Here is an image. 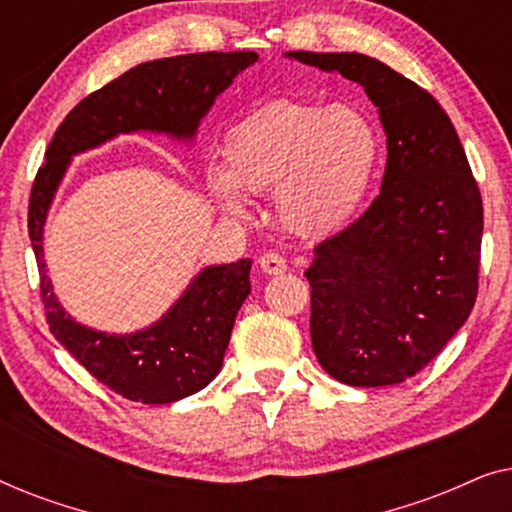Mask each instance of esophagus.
Here are the masks:
<instances>
[{"label": "esophagus", "instance_id": "1", "mask_svg": "<svg viewBox=\"0 0 512 512\" xmlns=\"http://www.w3.org/2000/svg\"><path fill=\"white\" fill-rule=\"evenodd\" d=\"M261 270L265 275H282L286 270V258L282 254H277V251H268V254L261 256Z\"/></svg>", "mask_w": 512, "mask_h": 512}]
</instances>
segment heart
<instances>
[{
    "instance_id": "1",
    "label": "heart",
    "mask_w": 512,
    "mask_h": 512,
    "mask_svg": "<svg viewBox=\"0 0 512 512\" xmlns=\"http://www.w3.org/2000/svg\"><path fill=\"white\" fill-rule=\"evenodd\" d=\"M226 167L207 172L214 198L244 212L247 193H277L279 219L293 233H321L345 221L366 195L380 160V132L354 104L268 102L226 137Z\"/></svg>"
}]
</instances>
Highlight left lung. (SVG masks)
<instances>
[{
  "label": "left lung",
  "mask_w": 512,
  "mask_h": 512,
  "mask_svg": "<svg viewBox=\"0 0 512 512\" xmlns=\"http://www.w3.org/2000/svg\"><path fill=\"white\" fill-rule=\"evenodd\" d=\"M359 83L387 135L380 195L314 247L310 333L321 368L349 387L419 373L464 326L478 296L482 198L436 97L361 53L289 51Z\"/></svg>",
  "instance_id": "1"
}]
</instances>
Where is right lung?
Here are the masks:
<instances>
[{"mask_svg":"<svg viewBox=\"0 0 512 512\" xmlns=\"http://www.w3.org/2000/svg\"><path fill=\"white\" fill-rule=\"evenodd\" d=\"M256 60L254 51H212L128 69L69 111L34 179L27 228L51 333L95 380L130 401H179L205 389L219 375L235 317L251 293V258L200 270L177 303L149 328L125 335L95 331L69 317L53 293L44 261L48 209L79 153L130 132H158L191 142L216 97Z\"/></svg>","mask_w":512,"mask_h":512,"instance_id":"1","label":"right lung"}]
</instances>
